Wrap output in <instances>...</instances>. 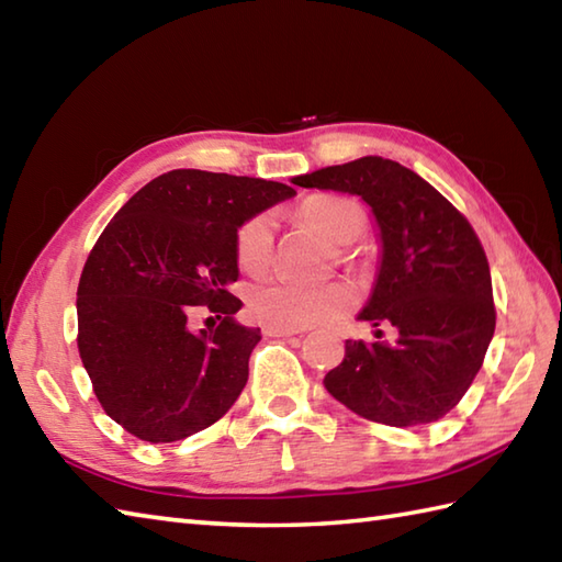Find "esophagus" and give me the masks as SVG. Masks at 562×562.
Listing matches in <instances>:
<instances>
[{"mask_svg": "<svg viewBox=\"0 0 562 562\" xmlns=\"http://www.w3.org/2000/svg\"><path fill=\"white\" fill-rule=\"evenodd\" d=\"M262 333L268 338H292L296 333H302L300 328H280V326H262Z\"/></svg>", "mask_w": 562, "mask_h": 562, "instance_id": "obj_1", "label": "esophagus"}]
</instances>
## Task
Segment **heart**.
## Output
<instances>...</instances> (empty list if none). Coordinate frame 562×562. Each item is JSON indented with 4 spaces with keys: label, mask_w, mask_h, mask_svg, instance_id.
I'll list each match as a JSON object with an SVG mask.
<instances>
[{
    "label": "heart",
    "mask_w": 562,
    "mask_h": 562,
    "mask_svg": "<svg viewBox=\"0 0 562 562\" xmlns=\"http://www.w3.org/2000/svg\"><path fill=\"white\" fill-rule=\"evenodd\" d=\"M302 220L326 236L330 244L348 246L364 232V210L350 198L316 195L308 198ZM272 256V220L270 214H256L241 224L236 234V260L246 272L260 274L270 266ZM355 306V290L348 282H292L270 280L248 294V308L266 326L308 328L336 321Z\"/></svg>",
    "instance_id": "obj_1"
}]
</instances>
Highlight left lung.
Returning a JSON list of instances; mask_svg holds the SVG:
<instances>
[{
	"label": "left lung",
	"mask_w": 562,
	"mask_h": 562,
	"mask_svg": "<svg viewBox=\"0 0 562 562\" xmlns=\"http://www.w3.org/2000/svg\"><path fill=\"white\" fill-rule=\"evenodd\" d=\"M362 198L376 222L379 266L360 321L391 326V342L345 340L324 386L345 408L393 427L447 415L473 384L495 333L493 282L479 236L425 178L362 157L292 178Z\"/></svg>",
	"instance_id": "left-lung-1"
}]
</instances>
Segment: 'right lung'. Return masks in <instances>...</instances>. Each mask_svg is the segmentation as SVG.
Listing matches in <instances>:
<instances>
[{
    "instance_id": "add662e5",
    "label": "right lung",
    "mask_w": 562,
    "mask_h": 562,
    "mask_svg": "<svg viewBox=\"0 0 562 562\" xmlns=\"http://www.w3.org/2000/svg\"><path fill=\"white\" fill-rule=\"evenodd\" d=\"M296 190L262 178L176 169L105 226L77 290L79 355L103 411L151 445L217 423L248 381L260 328L241 326L236 234ZM193 305L218 318L190 331ZM212 318V316H210Z\"/></svg>"
}]
</instances>
